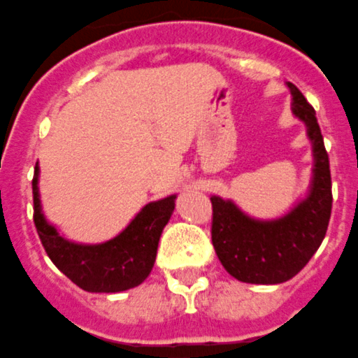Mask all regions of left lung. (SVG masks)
<instances>
[{
  "mask_svg": "<svg viewBox=\"0 0 358 358\" xmlns=\"http://www.w3.org/2000/svg\"><path fill=\"white\" fill-rule=\"evenodd\" d=\"M292 113L306 126L313 152L308 194L285 215L260 220L246 215L232 199L211 196V241L225 271L236 280L255 285H278L310 262L327 232L332 210L329 155L315 110L294 83Z\"/></svg>",
  "mask_w": 358,
  "mask_h": 358,
  "instance_id": "left-lung-1",
  "label": "left lung"
}]
</instances>
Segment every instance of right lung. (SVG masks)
<instances>
[{
    "instance_id": "add662e5",
    "label": "right lung",
    "mask_w": 358,
    "mask_h": 358,
    "mask_svg": "<svg viewBox=\"0 0 358 358\" xmlns=\"http://www.w3.org/2000/svg\"><path fill=\"white\" fill-rule=\"evenodd\" d=\"M40 166L34 168V225L45 252L62 275L85 292L115 294L138 287L147 280L157 255L162 229L175 210L176 194L145 204L115 238L98 245L66 239L41 210Z\"/></svg>"
}]
</instances>
